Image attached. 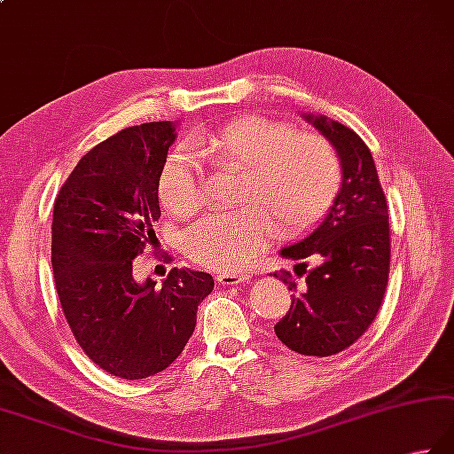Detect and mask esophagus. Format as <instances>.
<instances>
[{"label":"esophagus","instance_id":"1","mask_svg":"<svg viewBox=\"0 0 454 454\" xmlns=\"http://www.w3.org/2000/svg\"><path fill=\"white\" fill-rule=\"evenodd\" d=\"M216 279H218V283H222V286H238V283L250 279V273L247 271H226V273H220Z\"/></svg>","mask_w":454,"mask_h":454}]
</instances>
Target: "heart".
I'll use <instances>...</instances> for the list:
<instances>
[{
  "mask_svg": "<svg viewBox=\"0 0 454 454\" xmlns=\"http://www.w3.org/2000/svg\"><path fill=\"white\" fill-rule=\"evenodd\" d=\"M197 144L220 167L244 171L239 204L215 212L183 232L184 254L202 268L238 271L260 254L278 222L281 232H297L321 220L340 191L342 167L331 141L260 115L226 123ZM159 199L175 216H189L204 199L202 167L189 147L176 149L159 176Z\"/></svg>",
  "mask_w": 454,
  "mask_h": 454,
  "instance_id": "obj_1",
  "label": "heart"
}]
</instances>
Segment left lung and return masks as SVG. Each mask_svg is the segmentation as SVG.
<instances>
[{"instance_id":"8db88e82","label":"left lung","mask_w":454,"mask_h":454,"mask_svg":"<svg viewBox=\"0 0 454 454\" xmlns=\"http://www.w3.org/2000/svg\"><path fill=\"white\" fill-rule=\"evenodd\" d=\"M303 118L339 153L342 184L321 224L279 252L299 260L295 273L305 279L297 287L291 273H283L295 295L275 334L303 356H333L368 331L381 307L389 275L387 202L374 157L358 133L321 114ZM301 259H313L316 268L307 270Z\"/></svg>"}]
</instances>
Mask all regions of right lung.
<instances>
[{
	"mask_svg": "<svg viewBox=\"0 0 454 454\" xmlns=\"http://www.w3.org/2000/svg\"><path fill=\"white\" fill-rule=\"evenodd\" d=\"M173 121L121 129L80 159L52 212V273L62 313L96 366L144 380L179 358L197 325L210 273L168 271L161 287L133 279V260L155 238L159 176Z\"/></svg>",
	"mask_w": 454,
	"mask_h": 454,
	"instance_id": "right-lung-1",
	"label": "right lung"
}]
</instances>
